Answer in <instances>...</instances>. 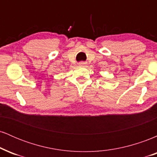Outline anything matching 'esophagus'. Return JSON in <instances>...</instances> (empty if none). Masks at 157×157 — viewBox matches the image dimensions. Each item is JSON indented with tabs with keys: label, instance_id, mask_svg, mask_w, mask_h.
Instances as JSON below:
<instances>
[{
	"label": "esophagus",
	"instance_id": "34e87169",
	"mask_svg": "<svg viewBox=\"0 0 157 157\" xmlns=\"http://www.w3.org/2000/svg\"><path fill=\"white\" fill-rule=\"evenodd\" d=\"M79 65H80V66H82V67H85V66H86V63L81 62L79 63Z\"/></svg>",
	"mask_w": 157,
	"mask_h": 157
}]
</instances>
